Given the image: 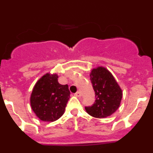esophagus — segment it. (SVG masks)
<instances>
[{
  "instance_id": "34e87169",
  "label": "esophagus",
  "mask_w": 153,
  "mask_h": 153,
  "mask_svg": "<svg viewBox=\"0 0 153 153\" xmlns=\"http://www.w3.org/2000/svg\"><path fill=\"white\" fill-rule=\"evenodd\" d=\"M74 95H75V97H79L81 96V93L79 91H77L76 93H75V94H74Z\"/></svg>"
}]
</instances>
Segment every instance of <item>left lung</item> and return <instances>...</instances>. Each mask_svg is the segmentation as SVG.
<instances>
[{
  "label": "left lung",
  "mask_w": 153,
  "mask_h": 153,
  "mask_svg": "<svg viewBox=\"0 0 153 153\" xmlns=\"http://www.w3.org/2000/svg\"><path fill=\"white\" fill-rule=\"evenodd\" d=\"M90 80L95 91L96 100L93 106H86V113L96 118L111 116L120 107L123 91L113 74L103 67L91 70Z\"/></svg>",
  "instance_id": "1"
}]
</instances>
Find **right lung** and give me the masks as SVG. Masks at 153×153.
I'll list each match as a JSON object with an SVG mask.
<instances>
[{"label":"right lung","instance_id":"right-lung-1","mask_svg":"<svg viewBox=\"0 0 153 153\" xmlns=\"http://www.w3.org/2000/svg\"><path fill=\"white\" fill-rule=\"evenodd\" d=\"M58 75L47 73L37 80L30 95V106L44 122H53L64 113L70 99L68 85L58 83Z\"/></svg>","mask_w":153,"mask_h":153}]
</instances>
